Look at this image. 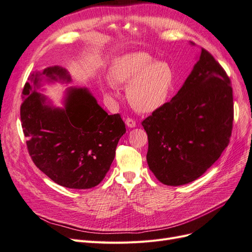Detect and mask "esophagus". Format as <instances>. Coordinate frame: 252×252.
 Masks as SVG:
<instances>
[{
    "label": "esophagus",
    "instance_id": "obj_1",
    "mask_svg": "<svg viewBox=\"0 0 252 252\" xmlns=\"http://www.w3.org/2000/svg\"><path fill=\"white\" fill-rule=\"evenodd\" d=\"M126 126L133 128V127L136 126V122H135V120H133L132 118H126Z\"/></svg>",
    "mask_w": 252,
    "mask_h": 252
}]
</instances>
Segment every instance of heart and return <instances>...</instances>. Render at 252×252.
I'll use <instances>...</instances> for the list:
<instances>
[{"label":"heart","instance_id":"heart-1","mask_svg":"<svg viewBox=\"0 0 252 252\" xmlns=\"http://www.w3.org/2000/svg\"><path fill=\"white\" fill-rule=\"evenodd\" d=\"M112 80L127 86L126 96L133 109L150 114L167 104L175 86V73L167 61L155 60L145 52L126 53L115 59L110 67ZM116 86L106 82V95L114 96Z\"/></svg>","mask_w":252,"mask_h":252}]
</instances>
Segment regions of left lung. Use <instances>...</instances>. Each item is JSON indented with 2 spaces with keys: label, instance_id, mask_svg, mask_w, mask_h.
<instances>
[{
  "label": "left lung",
  "instance_id": "1",
  "mask_svg": "<svg viewBox=\"0 0 252 252\" xmlns=\"http://www.w3.org/2000/svg\"><path fill=\"white\" fill-rule=\"evenodd\" d=\"M232 121L229 78L212 55L202 48L177 94L142 121L148 134L150 170L167 186L195 181L228 146Z\"/></svg>",
  "mask_w": 252,
  "mask_h": 252
}]
</instances>
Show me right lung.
Returning a JSON list of instances; mask_svg holds the SVG:
<instances>
[{"label":"right lung","instance_id":"add662e5","mask_svg":"<svg viewBox=\"0 0 252 252\" xmlns=\"http://www.w3.org/2000/svg\"><path fill=\"white\" fill-rule=\"evenodd\" d=\"M68 84L66 68L32 71L23 89L21 121L32 159L53 182L69 189H90L101 183L126 133L120 115H109L88 88L68 86L62 106L42 94L45 85Z\"/></svg>","mask_w":252,"mask_h":252}]
</instances>
